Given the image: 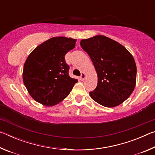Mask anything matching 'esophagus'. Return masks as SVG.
<instances>
[{
    "mask_svg": "<svg viewBox=\"0 0 155 155\" xmlns=\"http://www.w3.org/2000/svg\"><path fill=\"white\" fill-rule=\"evenodd\" d=\"M85 78H86V74H85V73L83 72L82 74H81V75L80 79H81V81H84V80L85 79Z\"/></svg>",
    "mask_w": 155,
    "mask_h": 155,
    "instance_id": "1",
    "label": "esophagus"
}]
</instances>
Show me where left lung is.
<instances>
[{
    "mask_svg": "<svg viewBox=\"0 0 155 155\" xmlns=\"http://www.w3.org/2000/svg\"><path fill=\"white\" fill-rule=\"evenodd\" d=\"M98 76L97 87L91 98L105 107H115L124 102L136 85L137 67L130 52L122 44L104 35L81 40Z\"/></svg>",
    "mask_w": 155,
    "mask_h": 155,
    "instance_id": "1",
    "label": "left lung"
}]
</instances>
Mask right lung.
Instances as JSON below:
<instances>
[{
  "label": "right lung",
  "instance_id": "add662e5",
  "mask_svg": "<svg viewBox=\"0 0 155 155\" xmlns=\"http://www.w3.org/2000/svg\"><path fill=\"white\" fill-rule=\"evenodd\" d=\"M77 40L54 37L38 46L24 64L22 79L30 96L44 106L52 107L66 98L78 82L68 74L65 55Z\"/></svg>",
  "mask_w": 155,
  "mask_h": 155
}]
</instances>
